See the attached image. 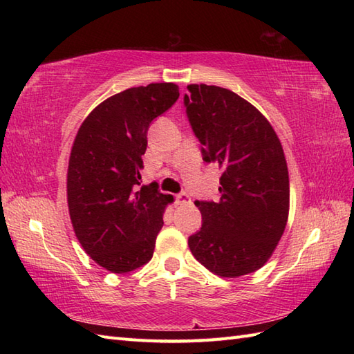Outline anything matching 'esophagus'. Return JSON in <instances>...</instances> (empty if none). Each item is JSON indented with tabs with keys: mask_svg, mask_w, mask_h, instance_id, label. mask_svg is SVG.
Instances as JSON below:
<instances>
[{
	"mask_svg": "<svg viewBox=\"0 0 354 354\" xmlns=\"http://www.w3.org/2000/svg\"><path fill=\"white\" fill-rule=\"evenodd\" d=\"M176 204L178 205H189V204H192V199L189 194L183 192V193L176 194Z\"/></svg>",
	"mask_w": 354,
	"mask_h": 354,
	"instance_id": "1",
	"label": "esophagus"
}]
</instances>
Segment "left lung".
<instances>
[{
  "label": "left lung",
  "instance_id": "8db88e82",
  "mask_svg": "<svg viewBox=\"0 0 354 354\" xmlns=\"http://www.w3.org/2000/svg\"><path fill=\"white\" fill-rule=\"evenodd\" d=\"M184 106L202 145V160L222 169L221 199L196 201L201 230L190 251L208 270L236 278L272 255L289 214V173L281 142L268 120L236 93L189 85Z\"/></svg>",
  "mask_w": 354,
  "mask_h": 354
}]
</instances>
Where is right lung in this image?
Here are the masks:
<instances>
[{"label":"right lung","instance_id":"add662e5","mask_svg":"<svg viewBox=\"0 0 354 354\" xmlns=\"http://www.w3.org/2000/svg\"><path fill=\"white\" fill-rule=\"evenodd\" d=\"M179 97L175 84L129 88L100 103L73 142L66 196L74 232L97 265L114 274L152 259L165 205L173 201L140 185L147 131Z\"/></svg>","mask_w":354,"mask_h":354}]
</instances>
